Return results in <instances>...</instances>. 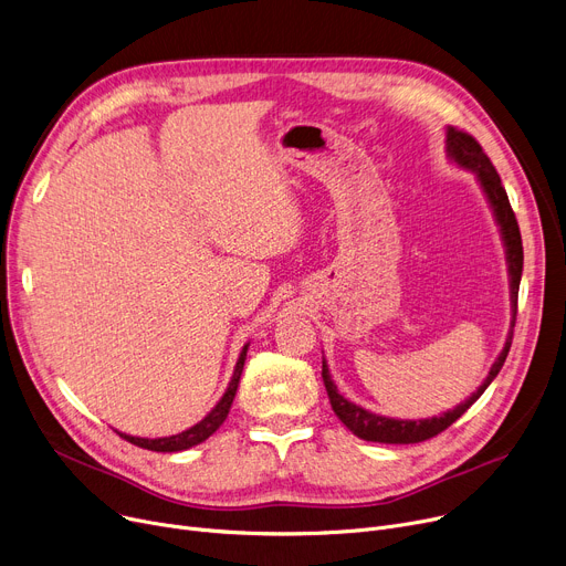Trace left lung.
I'll return each instance as SVG.
<instances>
[{
    "label": "left lung",
    "instance_id": "1",
    "mask_svg": "<svg viewBox=\"0 0 566 566\" xmlns=\"http://www.w3.org/2000/svg\"><path fill=\"white\" fill-rule=\"evenodd\" d=\"M448 156L452 163H457L463 169H470L491 203V211L495 216V222L500 227L502 241H504V252H507V268H510V295H512V328L507 335V342H504L500 355L495 358L486 380L480 385L478 392H472V397H468L463 403H459L454 410L442 412L440 418H429V420H395V418H382V415H376L371 410H365L363 406H355L348 399H344L337 390V385L328 371V365L323 360V382L325 390H328L331 397V406L335 410L337 418L346 424V429H350L355 436L363 440H371V442H388V444H410V442H422L429 440L433 436H438L440 431L448 429L450 424H454L461 415L478 401L484 390L491 385V380L497 376V371L502 369L504 360H507V353L512 346V337H514V323H516V305H518V284H521V273H523V243H521V231H518V222L516 216L512 211V203L507 192L502 188L500 176L493 167V163L489 160V156L484 154V148L480 146V142L474 139L472 135L457 130V128H448Z\"/></svg>",
    "mask_w": 566,
    "mask_h": 566
}]
</instances>
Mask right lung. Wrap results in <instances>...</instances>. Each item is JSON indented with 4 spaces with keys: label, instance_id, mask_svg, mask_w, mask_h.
Masks as SVG:
<instances>
[{
    "label": "right lung",
    "instance_id": "add662e5",
    "mask_svg": "<svg viewBox=\"0 0 566 566\" xmlns=\"http://www.w3.org/2000/svg\"><path fill=\"white\" fill-rule=\"evenodd\" d=\"M248 348H250V344H245L241 355H238V363L233 367V376L227 385L222 399L216 403V408L208 412L201 422H197L195 427H190L181 433H176V436H167V438H137V436H128V433H118V436L126 438L133 444H137V448L151 450V452H184V450H190V448H195V444L203 442L208 436H213L220 429V424L227 420L229 408L233 403V397H235V390H238V380H241L243 365H245V358H248Z\"/></svg>",
    "mask_w": 566,
    "mask_h": 566
}]
</instances>
